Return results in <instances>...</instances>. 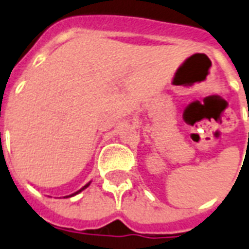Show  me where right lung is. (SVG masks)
<instances>
[{"mask_svg": "<svg viewBox=\"0 0 249 249\" xmlns=\"http://www.w3.org/2000/svg\"><path fill=\"white\" fill-rule=\"evenodd\" d=\"M89 185H90V182H89V183H86V185H85V186H84V187H83V189H81V190H79V191H76V193H75V194H72V195H68V196H66V197L73 196V195H76V194H79V193H81V191H83V190H85V189H86V187H88V186H89Z\"/></svg>", "mask_w": 249, "mask_h": 249, "instance_id": "add662e5", "label": "right lung"}]
</instances>
